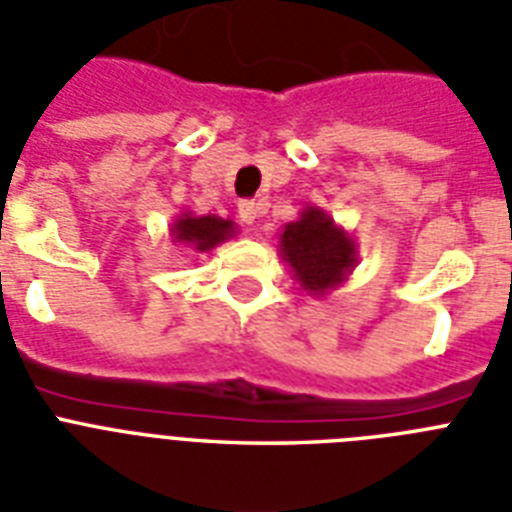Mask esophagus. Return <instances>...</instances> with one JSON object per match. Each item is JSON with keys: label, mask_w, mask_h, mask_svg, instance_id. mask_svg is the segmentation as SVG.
<instances>
[{"label": "esophagus", "mask_w": 512, "mask_h": 512, "mask_svg": "<svg viewBox=\"0 0 512 512\" xmlns=\"http://www.w3.org/2000/svg\"><path fill=\"white\" fill-rule=\"evenodd\" d=\"M237 214H240V222L256 224V219L261 216V208L259 203H253V200H243V203L237 206Z\"/></svg>", "instance_id": "1"}]
</instances>
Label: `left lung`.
I'll return each mask as SVG.
<instances>
[{
    "mask_svg": "<svg viewBox=\"0 0 512 512\" xmlns=\"http://www.w3.org/2000/svg\"><path fill=\"white\" fill-rule=\"evenodd\" d=\"M280 253L301 288L312 296H325L338 288L357 264L354 240L322 208L314 206L304 208L296 222L285 224Z\"/></svg>",
    "mask_w": 512,
    "mask_h": 512,
    "instance_id": "obj_1",
    "label": "left lung"
}]
</instances>
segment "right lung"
Masks as SVG:
<instances>
[{"label":"right lung","mask_w":512,"mask_h":512,"mask_svg":"<svg viewBox=\"0 0 512 512\" xmlns=\"http://www.w3.org/2000/svg\"><path fill=\"white\" fill-rule=\"evenodd\" d=\"M171 235H174V243L192 245L195 251L206 253L219 243H224L227 237L235 235V224L230 219H222V216H192L187 211L174 222Z\"/></svg>","instance_id":"1"}]
</instances>
